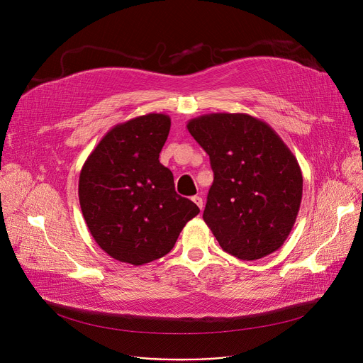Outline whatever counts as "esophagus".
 <instances>
[{
    "label": "esophagus",
    "mask_w": 363,
    "mask_h": 363,
    "mask_svg": "<svg viewBox=\"0 0 363 363\" xmlns=\"http://www.w3.org/2000/svg\"><path fill=\"white\" fill-rule=\"evenodd\" d=\"M191 199L194 201V203H195V205L198 206V208H199V210H202V205H203V203H202V198H201V196L195 195V196H192Z\"/></svg>",
    "instance_id": "esophagus-1"
}]
</instances>
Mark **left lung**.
I'll list each match as a JSON object with an SVG mask.
<instances>
[{"mask_svg": "<svg viewBox=\"0 0 363 363\" xmlns=\"http://www.w3.org/2000/svg\"><path fill=\"white\" fill-rule=\"evenodd\" d=\"M186 128L210 155L214 182L202 218L221 248L247 262L279 250L303 194L287 145L270 125L245 113L202 115Z\"/></svg>", "mask_w": 363, "mask_h": 363, "instance_id": "1", "label": "left lung"}]
</instances>
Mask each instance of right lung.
<instances>
[{
	"label": "right lung",
	"instance_id": "right-lung-1",
	"mask_svg": "<svg viewBox=\"0 0 363 363\" xmlns=\"http://www.w3.org/2000/svg\"><path fill=\"white\" fill-rule=\"evenodd\" d=\"M171 118L147 113L112 128L86 160L79 201L99 247L122 263L142 266L168 254L199 208L177 194L160 162Z\"/></svg>",
	"mask_w": 363,
	"mask_h": 363
}]
</instances>
